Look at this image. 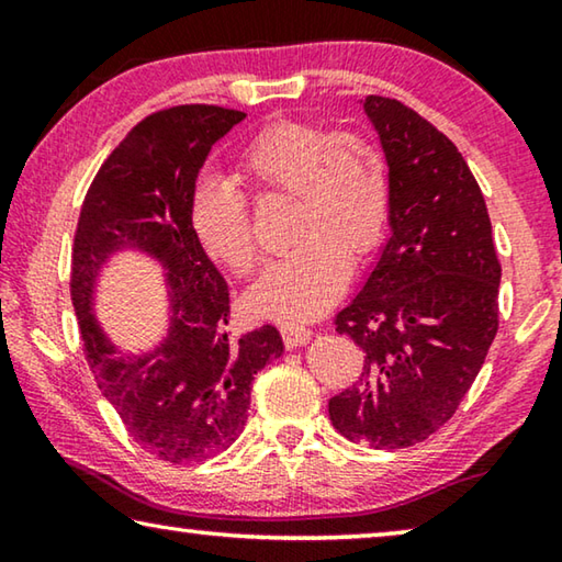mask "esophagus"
Instances as JSON below:
<instances>
[{"instance_id":"34e87169","label":"esophagus","mask_w":562,"mask_h":562,"mask_svg":"<svg viewBox=\"0 0 562 562\" xmlns=\"http://www.w3.org/2000/svg\"><path fill=\"white\" fill-rule=\"evenodd\" d=\"M280 331H282L284 347H288V349H294V347L307 345L310 337H312V331H310L307 327H297V325H282V327H280Z\"/></svg>"}]
</instances>
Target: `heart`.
<instances>
[{
  "label": "heart",
  "instance_id": "1",
  "mask_svg": "<svg viewBox=\"0 0 562 562\" xmlns=\"http://www.w3.org/2000/svg\"><path fill=\"white\" fill-rule=\"evenodd\" d=\"M237 176L258 193L292 195L290 240L247 292L255 315L300 325L322 315L345 288L349 261L374 252L389 215V176L379 150L357 133H327L315 123L278 121L240 156ZM188 223L207 258L235 274L258 265L250 211L223 180H201Z\"/></svg>",
  "mask_w": 562,
  "mask_h": 562
}]
</instances>
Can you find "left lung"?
I'll return each mask as SVG.
<instances>
[{
  "label": "left lung",
  "mask_w": 562,
  "mask_h": 562,
  "mask_svg": "<svg viewBox=\"0 0 562 562\" xmlns=\"http://www.w3.org/2000/svg\"><path fill=\"white\" fill-rule=\"evenodd\" d=\"M361 106L386 158L392 235L335 319L364 369L329 398V418L349 441L406 449L439 431L479 376L498 331L501 265L459 148L402 101Z\"/></svg>",
  "instance_id": "1"
}]
</instances>
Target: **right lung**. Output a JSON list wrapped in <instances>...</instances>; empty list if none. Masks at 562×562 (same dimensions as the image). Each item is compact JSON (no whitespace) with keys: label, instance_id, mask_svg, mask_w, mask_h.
<instances>
[{"label":"right lung","instance_id":"right-lung-1","mask_svg":"<svg viewBox=\"0 0 562 562\" xmlns=\"http://www.w3.org/2000/svg\"><path fill=\"white\" fill-rule=\"evenodd\" d=\"M243 119L193 103L140 121L103 160L74 235L71 302L91 374L131 439L168 463L225 451L247 422L255 374L284 351L272 325L231 337L227 284L188 223L207 154ZM126 249L165 270L169 329L158 346L123 356L95 317V290Z\"/></svg>","mask_w":562,"mask_h":562}]
</instances>
